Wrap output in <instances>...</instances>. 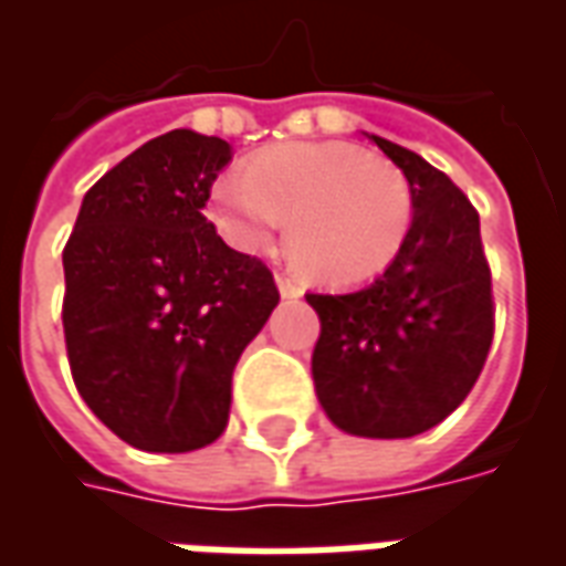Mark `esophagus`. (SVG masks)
<instances>
[{"mask_svg": "<svg viewBox=\"0 0 566 566\" xmlns=\"http://www.w3.org/2000/svg\"><path fill=\"white\" fill-rule=\"evenodd\" d=\"M275 284H279L282 296H300V294H303L300 282H296V279H291V275H284V272H279V275H275Z\"/></svg>", "mask_w": 566, "mask_h": 566, "instance_id": "esophagus-1", "label": "esophagus"}]
</instances>
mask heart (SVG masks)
<instances>
[{"label":"heart","instance_id":"b5f03b06","mask_svg":"<svg viewBox=\"0 0 566 566\" xmlns=\"http://www.w3.org/2000/svg\"><path fill=\"white\" fill-rule=\"evenodd\" d=\"M287 218V248L315 279L357 284L379 275L412 227L406 175L343 142H300L260 154L211 190V221L239 251H260Z\"/></svg>","mask_w":566,"mask_h":566}]
</instances>
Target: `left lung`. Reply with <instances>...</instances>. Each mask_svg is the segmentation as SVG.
Masks as SVG:
<instances>
[{
  "instance_id": "8db88e82",
  "label": "left lung",
  "mask_w": 566,
  "mask_h": 566,
  "mask_svg": "<svg viewBox=\"0 0 566 566\" xmlns=\"http://www.w3.org/2000/svg\"><path fill=\"white\" fill-rule=\"evenodd\" d=\"M412 190V227L376 282L306 294L321 336L312 379L333 424L373 439L437 427L473 391L494 339L479 211L416 150L373 136Z\"/></svg>"
}]
</instances>
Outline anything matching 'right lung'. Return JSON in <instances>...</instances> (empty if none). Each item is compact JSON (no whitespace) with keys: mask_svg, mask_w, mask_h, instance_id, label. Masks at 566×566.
<instances>
[{"mask_svg":"<svg viewBox=\"0 0 566 566\" xmlns=\"http://www.w3.org/2000/svg\"><path fill=\"white\" fill-rule=\"evenodd\" d=\"M233 148L172 129L84 193L63 248V333L75 388L142 451L221 437L233 369L279 303L263 260L233 251L202 214Z\"/></svg>","mask_w":566,"mask_h":566,"instance_id":"add662e5","label":"right lung"}]
</instances>
